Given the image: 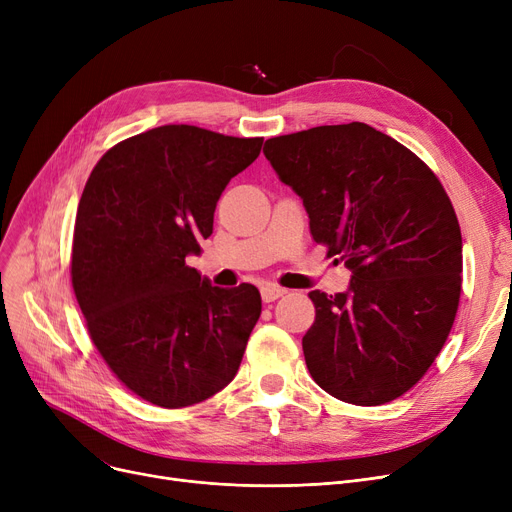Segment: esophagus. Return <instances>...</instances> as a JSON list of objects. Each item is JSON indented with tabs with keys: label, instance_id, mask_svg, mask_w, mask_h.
Returning <instances> with one entry per match:
<instances>
[{
	"label": "esophagus",
	"instance_id": "esophagus-1",
	"mask_svg": "<svg viewBox=\"0 0 512 512\" xmlns=\"http://www.w3.org/2000/svg\"><path fill=\"white\" fill-rule=\"evenodd\" d=\"M284 294H286V288H280V286H276V284H265V286L261 288V299H263L265 303H272V301L284 297Z\"/></svg>",
	"mask_w": 512,
	"mask_h": 512
}]
</instances>
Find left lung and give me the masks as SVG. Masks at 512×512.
<instances>
[{
    "label": "left lung",
    "instance_id": "left-lung-1",
    "mask_svg": "<svg viewBox=\"0 0 512 512\" xmlns=\"http://www.w3.org/2000/svg\"><path fill=\"white\" fill-rule=\"evenodd\" d=\"M263 153L303 199L313 240L353 272L346 292H309L311 378L359 407L402 396L432 367L459 309L463 238L444 186L363 122L267 139Z\"/></svg>",
    "mask_w": 512,
    "mask_h": 512
}]
</instances>
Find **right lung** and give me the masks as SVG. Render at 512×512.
<instances>
[{
  "label": "right lung",
  "instance_id": "add662e5",
  "mask_svg": "<svg viewBox=\"0 0 512 512\" xmlns=\"http://www.w3.org/2000/svg\"><path fill=\"white\" fill-rule=\"evenodd\" d=\"M263 139L166 124L107 151L80 197L70 276L99 355L137 396L182 409L226 388L261 315L253 284L211 286L188 255Z\"/></svg>",
  "mask_w": 512,
  "mask_h": 512
}]
</instances>
